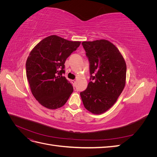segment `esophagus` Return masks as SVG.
Returning a JSON list of instances; mask_svg holds the SVG:
<instances>
[{
  "instance_id": "1",
  "label": "esophagus",
  "mask_w": 157,
  "mask_h": 157,
  "mask_svg": "<svg viewBox=\"0 0 157 157\" xmlns=\"http://www.w3.org/2000/svg\"><path fill=\"white\" fill-rule=\"evenodd\" d=\"M71 82H72V84H73V86H75V85H76V81H75V80H71Z\"/></svg>"
}]
</instances>
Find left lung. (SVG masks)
<instances>
[{"mask_svg":"<svg viewBox=\"0 0 157 157\" xmlns=\"http://www.w3.org/2000/svg\"><path fill=\"white\" fill-rule=\"evenodd\" d=\"M90 63V82L80 92L84 107L101 114L115 103L126 83V65L119 50L107 40L82 42Z\"/></svg>","mask_w":157,"mask_h":157,"instance_id":"left-lung-1","label":"left lung"}]
</instances>
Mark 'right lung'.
Returning a JSON list of instances; mask_svg holds the SVG:
<instances>
[{
    "label": "right lung",
    "instance_id": "obj_1",
    "mask_svg": "<svg viewBox=\"0 0 157 157\" xmlns=\"http://www.w3.org/2000/svg\"><path fill=\"white\" fill-rule=\"evenodd\" d=\"M80 44L56 35L42 40L30 52L26 75L33 96L42 105L58 109L65 105L73 87L63 76L65 62Z\"/></svg>",
    "mask_w": 157,
    "mask_h": 157
}]
</instances>
